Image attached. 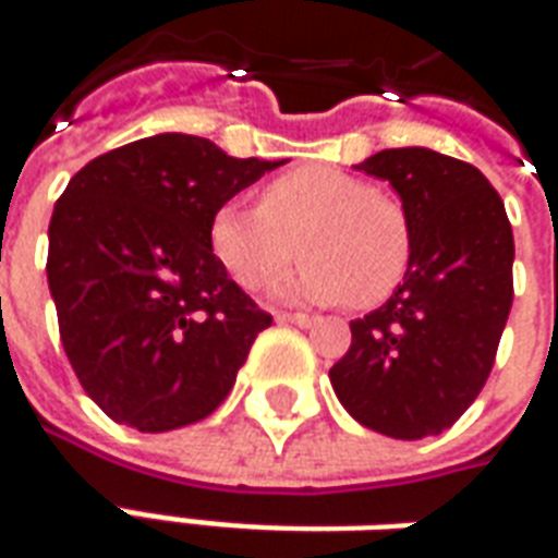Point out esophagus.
<instances>
[{
  "label": "esophagus",
  "instance_id": "esophagus-1",
  "mask_svg": "<svg viewBox=\"0 0 558 558\" xmlns=\"http://www.w3.org/2000/svg\"><path fill=\"white\" fill-rule=\"evenodd\" d=\"M275 319H278V323H292V326H299V328H314L316 323H319V319L311 314H287V311H278Z\"/></svg>",
  "mask_w": 558,
  "mask_h": 558
}]
</instances>
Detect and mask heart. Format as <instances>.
Here are the masks:
<instances>
[{
	"mask_svg": "<svg viewBox=\"0 0 558 558\" xmlns=\"http://www.w3.org/2000/svg\"><path fill=\"white\" fill-rule=\"evenodd\" d=\"M208 247L244 290H259L304 256L283 295L355 311L386 304L412 263V223L398 196L362 175L314 163L271 179L259 208L220 203Z\"/></svg>",
	"mask_w": 558,
	"mask_h": 558,
	"instance_id": "b5f03b06",
	"label": "heart"
}]
</instances>
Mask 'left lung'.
I'll return each mask as SVG.
<instances>
[{"instance_id":"left-lung-1","label":"left lung","mask_w":558,"mask_h":558,"mask_svg":"<svg viewBox=\"0 0 558 558\" xmlns=\"http://www.w3.org/2000/svg\"><path fill=\"white\" fill-rule=\"evenodd\" d=\"M400 194L412 263L383 307L350 323L328 376L352 418L391 439L448 430L478 398L514 302V235L502 196L466 160L386 148L359 163Z\"/></svg>"}]
</instances>
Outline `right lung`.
<instances>
[{
    "instance_id": "right-lung-1",
    "label": "right lung",
    "mask_w": 558,
    "mask_h": 558,
    "mask_svg": "<svg viewBox=\"0 0 558 558\" xmlns=\"http://www.w3.org/2000/svg\"><path fill=\"white\" fill-rule=\"evenodd\" d=\"M280 163L158 134L89 160L56 199L47 283L59 338L116 424L175 430L230 395L271 316L215 259L208 220Z\"/></svg>"
}]
</instances>
